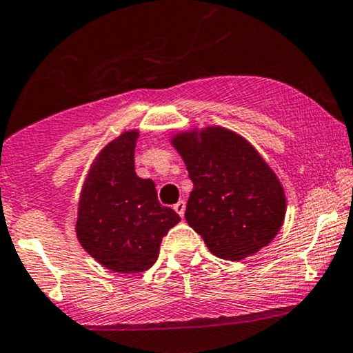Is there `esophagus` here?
I'll return each mask as SVG.
<instances>
[{
  "instance_id": "obj_1",
  "label": "esophagus",
  "mask_w": 353,
  "mask_h": 353,
  "mask_svg": "<svg viewBox=\"0 0 353 353\" xmlns=\"http://www.w3.org/2000/svg\"><path fill=\"white\" fill-rule=\"evenodd\" d=\"M174 210H176L177 214L182 217L184 216V210H185V202L184 201H179L177 204H174Z\"/></svg>"
}]
</instances>
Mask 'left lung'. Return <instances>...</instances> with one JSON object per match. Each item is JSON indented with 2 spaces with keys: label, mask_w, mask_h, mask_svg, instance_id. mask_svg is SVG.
Listing matches in <instances>:
<instances>
[{
  "label": "left lung",
  "mask_w": 353,
  "mask_h": 353,
  "mask_svg": "<svg viewBox=\"0 0 353 353\" xmlns=\"http://www.w3.org/2000/svg\"><path fill=\"white\" fill-rule=\"evenodd\" d=\"M194 189L185 221L208 249L241 261L270 244L285 217V194L272 169L242 136L224 128L172 137Z\"/></svg>",
  "instance_id": "left-lung-1"
}]
</instances>
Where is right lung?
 Returning a JSON list of instances; mask_svg holds the SVG:
<instances>
[{
	"instance_id": "obj_1",
	"label": "right lung",
	"mask_w": 353,
	"mask_h": 353,
	"mask_svg": "<svg viewBox=\"0 0 353 353\" xmlns=\"http://www.w3.org/2000/svg\"><path fill=\"white\" fill-rule=\"evenodd\" d=\"M137 131L109 143L89 169L81 190L76 234L101 265L121 274L154 265L163 237L181 217L157 201L156 185L134 171Z\"/></svg>"
}]
</instances>
